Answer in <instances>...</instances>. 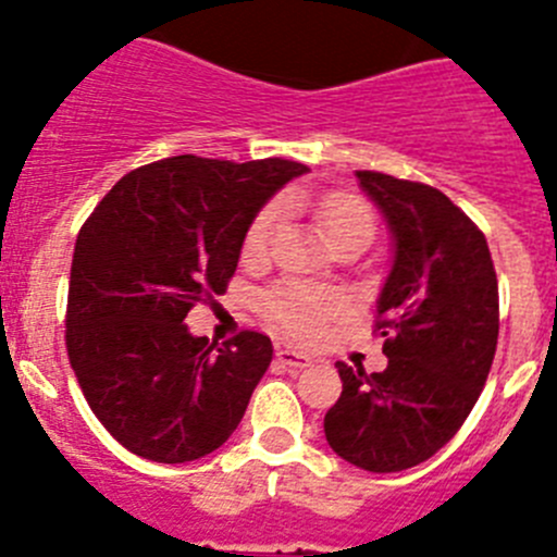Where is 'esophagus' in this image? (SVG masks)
<instances>
[{"mask_svg": "<svg viewBox=\"0 0 557 557\" xmlns=\"http://www.w3.org/2000/svg\"><path fill=\"white\" fill-rule=\"evenodd\" d=\"M277 360L283 366H290V369H305V366L313 363V358L305 352H297V349H290V347H280L277 349Z\"/></svg>", "mask_w": 557, "mask_h": 557, "instance_id": "1", "label": "esophagus"}]
</instances>
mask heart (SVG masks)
<instances>
[{
  "instance_id": "1",
  "label": "heart",
  "mask_w": 557,
  "mask_h": 557,
  "mask_svg": "<svg viewBox=\"0 0 557 557\" xmlns=\"http://www.w3.org/2000/svg\"><path fill=\"white\" fill-rule=\"evenodd\" d=\"M285 205H299V208H313V213L322 222L324 233H327L330 242H335L338 235L349 233L355 227H374L372 210L366 208L360 199L349 197V194H322V197H313L308 191H290L285 197ZM283 202H272L260 210L255 216L252 227H249L247 238H244V252L247 255H263L269 249L274 238V230L283 222ZM267 313L277 327H283L285 333L294 335V338H315L327 327V322L341 310V302L333 294H324V290L305 288V285H277L274 290H269L267 299Z\"/></svg>"
}]
</instances>
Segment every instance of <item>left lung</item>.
Wrapping results in <instances>:
<instances>
[{
	"label": "left lung",
	"instance_id": "obj_1",
	"mask_svg": "<svg viewBox=\"0 0 557 557\" xmlns=\"http://www.w3.org/2000/svg\"><path fill=\"white\" fill-rule=\"evenodd\" d=\"M391 235L377 297L388 366L335 363L341 397L324 416L338 458L403 472L433 458L472 413L497 352L499 294L485 235L449 197L422 183L355 172Z\"/></svg>",
	"mask_w": 557,
	"mask_h": 557
}]
</instances>
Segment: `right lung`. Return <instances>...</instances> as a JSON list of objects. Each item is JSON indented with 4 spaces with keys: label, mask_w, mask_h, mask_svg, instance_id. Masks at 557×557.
I'll list each match as a JSON object with an SVG mask.
<instances>
[{
    "label": "right lung",
    "mask_w": 557,
    "mask_h": 557,
    "mask_svg": "<svg viewBox=\"0 0 557 557\" xmlns=\"http://www.w3.org/2000/svg\"><path fill=\"white\" fill-rule=\"evenodd\" d=\"M297 160L249 163L177 154L124 174L83 224L69 283L66 347L108 433L158 463L219 449L272 363V341L244 330L222 347L185 315L222 294L260 208Z\"/></svg>",
    "instance_id": "1"
}]
</instances>
